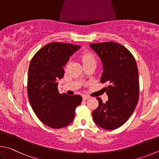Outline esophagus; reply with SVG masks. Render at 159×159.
Listing matches in <instances>:
<instances>
[{"label": "esophagus", "mask_w": 159, "mask_h": 159, "mask_svg": "<svg viewBox=\"0 0 159 159\" xmlns=\"http://www.w3.org/2000/svg\"><path fill=\"white\" fill-rule=\"evenodd\" d=\"M82 98H83V100H87L89 98H90V96H87V95H83L82 96Z\"/></svg>", "instance_id": "1"}]
</instances>
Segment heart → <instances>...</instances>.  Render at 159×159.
Listing matches in <instances>:
<instances>
[{
	"label": "heart",
	"mask_w": 159,
	"mask_h": 159,
	"mask_svg": "<svg viewBox=\"0 0 159 159\" xmlns=\"http://www.w3.org/2000/svg\"><path fill=\"white\" fill-rule=\"evenodd\" d=\"M82 59L83 63L91 62V61H95L94 57L91 54H89V53H84V54L82 55Z\"/></svg>",
	"instance_id": "heart-1"
}]
</instances>
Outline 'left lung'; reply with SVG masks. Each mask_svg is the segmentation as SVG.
<instances>
[{"label": "left lung", "mask_w": 159, "mask_h": 159, "mask_svg": "<svg viewBox=\"0 0 159 159\" xmlns=\"http://www.w3.org/2000/svg\"><path fill=\"white\" fill-rule=\"evenodd\" d=\"M102 64L101 82H108V100L98 101L93 111V121L98 126L114 130L122 126L135 110L139 97L138 70L131 53L126 47L114 42L91 44Z\"/></svg>", "instance_id": "left-lung-1"}]
</instances>
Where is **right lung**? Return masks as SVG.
<instances>
[{
	"label": "right lung",
	"instance_id": "1",
	"mask_svg": "<svg viewBox=\"0 0 159 159\" xmlns=\"http://www.w3.org/2000/svg\"><path fill=\"white\" fill-rule=\"evenodd\" d=\"M75 44L52 43L44 46L30 61L28 97L38 119L52 129H61L74 120L75 108L82 101L80 95L60 94L58 80L70 57L80 49Z\"/></svg>",
	"mask_w": 159,
	"mask_h": 159
}]
</instances>
